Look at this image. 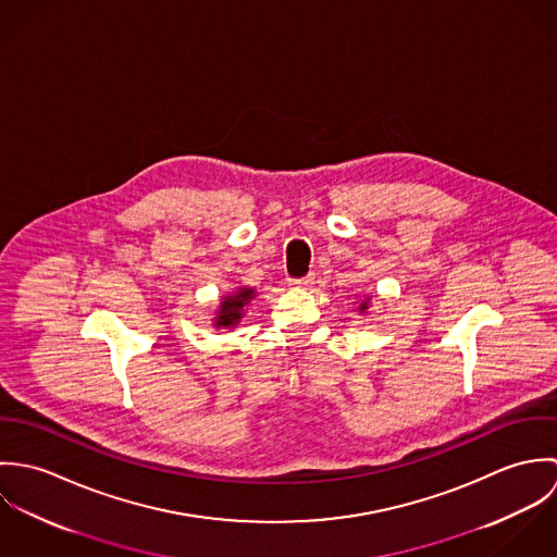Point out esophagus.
Wrapping results in <instances>:
<instances>
[{"instance_id": "esophagus-1", "label": "esophagus", "mask_w": 557, "mask_h": 557, "mask_svg": "<svg viewBox=\"0 0 557 557\" xmlns=\"http://www.w3.org/2000/svg\"><path fill=\"white\" fill-rule=\"evenodd\" d=\"M313 283H315V278H313V276H305V278H294V281H292V285H294V287H302V289L311 287Z\"/></svg>"}]
</instances>
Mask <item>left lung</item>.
Masks as SVG:
<instances>
[{"label":"left lung","mask_w":557,"mask_h":557,"mask_svg":"<svg viewBox=\"0 0 557 557\" xmlns=\"http://www.w3.org/2000/svg\"><path fill=\"white\" fill-rule=\"evenodd\" d=\"M369 305H371V296H364V298L360 300V305H358L356 311H360V315H364V313H369Z\"/></svg>","instance_id":"obj_1"}]
</instances>
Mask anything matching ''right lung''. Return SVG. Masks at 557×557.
Masks as SVG:
<instances>
[{"mask_svg": "<svg viewBox=\"0 0 557 557\" xmlns=\"http://www.w3.org/2000/svg\"><path fill=\"white\" fill-rule=\"evenodd\" d=\"M257 296V292L252 287H246V285H239L234 292L221 296V302L214 311V318H212V325L216 330H234L238 325L244 313H246V307L250 305V300Z\"/></svg>", "mask_w": 557, "mask_h": 557, "instance_id": "right-lung-1", "label": "right lung"}]
</instances>
